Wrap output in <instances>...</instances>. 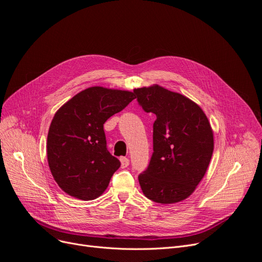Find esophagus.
Returning <instances> with one entry per match:
<instances>
[{
    "label": "esophagus",
    "mask_w": 262,
    "mask_h": 262,
    "mask_svg": "<svg viewBox=\"0 0 262 262\" xmlns=\"http://www.w3.org/2000/svg\"><path fill=\"white\" fill-rule=\"evenodd\" d=\"M120 161H121V167L122 168H126L129 165V159L126 158V157H121Z\"/></svg>",
    "instance_id": "obj_1"
}]
</instances>
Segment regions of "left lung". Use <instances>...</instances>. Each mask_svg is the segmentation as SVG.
<instances>
[{
	"instance_id": "obj_1",
	"label": "left lung",
	"mask_w": 262,
	"mask_h": 262,
	"mask_svg": "<svg viewBox=\"0 0 262 262\" xmlns=\"http://www.w3.org/2000/svg\"><path fill=\"white\" fill-rule=\"evenodd\" d=\"M134 92L142 109L156 116L153 154L138 176L143 194L164 204L184 200L194 192L211 161L214 140L210 122L196 103L163 86Z\"/></svg>"
}]
</instances>
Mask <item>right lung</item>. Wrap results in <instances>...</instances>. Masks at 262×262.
<instances>
[{
    "mask_svg": "<svg viewBox=\"0 0 262 262\" xmlns=\"http://www.w3.org/2000/svg\"><path fill=\"white\" fill-rule=\"evenodd\" d=\"M135 98L129 91L92 86L56 111L47 157L53 179L66 194L93 200L106 190L121 163L107 150L104 124Z\"/></svg>",
    "mask_w": 262,
    "mask_h": 262,
    "instance_id": "add662e5",
    "label": "right lung"
}]
</instances>
